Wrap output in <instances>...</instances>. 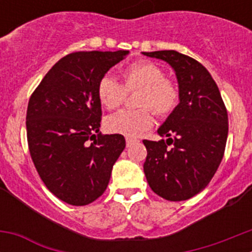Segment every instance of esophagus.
Listing matches in <instances>:
<instances>
[{"label": "esophagus", "instance_id": "esophagus-1", "mask_svg": "<svg viewBox=\"0 0 252 252\" xmlns=\"http://www.w3.org/2000/svg\"><path fill=\"white\" fill-rule=\"evenodd\" d=\"M136 141V140L135 139H132V137H126V145L127 146H130V145H132L133 142Z\"/></svg>", "mask_w": 252, "mask_h": 252}]
</instances>
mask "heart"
Segmentation results:
<instances>
[{
  "mask_svg": "<svg viewBox=\"0 0 252 252\" xmlns=\"http://www.w3.org/2000/svg\"><path fill=\"white\" fill-rule=\"evenodd\" d=\"M140 90L136 110H122L106 119V128L112 133L136 137L153 126V111L166 117L179 103V88L165 77L160 65L149 60H140L122 70V84L110 75H104L98 83L97 94L107 110L119 108L127 92Z\"/></svg>",
  "mask_w": 252,
  "mask_h": 252,
  "instance_id": "heart-1",
  "label": "heart"
}]
</instances>
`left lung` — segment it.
Instances as JSON below:
<instances>
[{"label": "left lung", "instance_id": "1", "mask_svg": "<svg viewBox=\"0 0 252 252\" xmlns=\"http://www.w3.org/2000/svg\"><path fill=\"white\" fill-rule=\"evenodd\" d=\"M142 54L166 62L179 86V103L158 130L168 139L142 141L148 150L144 173L154 193L186 201L208 186L221 164L228 135L226 106L212 75L195 59L175 50Z\"/></svg>", "mask_w": 252, "mask_h": 252}]
</instances>
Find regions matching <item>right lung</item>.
Listing matches in <instances>:
<instances>
[{
	"label": "right lung",
	"mask_w": 252,
	"mask_h": 252,
	"mask_svg": "<svg viewBox=\"0 0 252 252\" xmlns=\"http://www.w3.org/2000/svg\"><path fill=\"white\" fill-rule=\"evenodd\" d=\"M127 54L117 50L65 55L31 94L26 112L31 159L46 188L65 203L86 206L101 197L126 146L120 133L99 132L97 88Z\"/></svg>",
	"instance_id": "add662e5"
}]
</instances>
